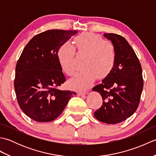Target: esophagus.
I'll use <instances>...</instances> for the list:
<instances>
[{
  "instance_id": "obj_1",
  "label": "esophagus",
  "mask_w": 156,
  "mask_h": 156,
  "mask_svg": "<svg viewBox=\"0 0 156 156\" xmlns=\"http://www.w3.org/2000/svg\"><path fill=\"white\" fill-rule=\"evenodd\" d=\"M88 93V91H86V90H84V91H81V92H78V94L79 96H82V95L87 94Z\"/></svg>"
}]
</instances>
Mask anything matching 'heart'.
<instances>
[{
	"label": "heart",
	"mask_w": 156,
	"mask_h": 156,
	"mask_svg": "<svg viewBox=\"0 0 156 156\" xmlns=\"http://www.w3.org/2000/svg\"><path fill=\"white\" fill-rule=\"evenodd\" d=\"M76 51L80 55L86 56L84 62V70L76 74L69 80L70 87L82 90L93 84L95 79L105 78L113 68L117 52L112 43L104 40L100 35L93 33L84 32L74 39ZM75 48L70 43L62 44L57 53L61 68L69 76L76 72Z\"/></svg>",
	"instance_id": "1"
}]
</instances>
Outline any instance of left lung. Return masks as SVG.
<instances>
[{
  "label": "left lung",
  "instance_id": "obj_1",
  "mask_svg": "<svg viewBox=\"0 0 156 156\" xmlns=\"http://www.w3.org/2000/svg\"><path fill=\"white\" fill-rule=\"evenodd\" d=\"M104 37L115 45L117 57L110 74L92 88L103 100L94 115L101 122L117 124L137 110L144 87L142 69L134 50L123 37L115 34H105Z\"/></svg>",
  "mask_w": 156,
  "mask_h": 156
}]
</instances>
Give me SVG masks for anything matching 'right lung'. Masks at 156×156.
<instances>
[{
  "instance_id": "right-lung-1",
  "label": "right lung",
  "mask_w": 156,
  "mask_h": 156,
  "mask_svg": "<svg viewBox=\"0 0 156 156\" xmlns=\"http://www.w3.org/2000/svg\"><path fill=\"white\" fill-rule=\"evenodd\" d=\"M76 30L51 29L36 35L23 50L15 69L14 87L20 108L37 122L54 121L76 92L58 87L66 81L58 62L59 47Z\"/></svg>"
}]
</instances>
